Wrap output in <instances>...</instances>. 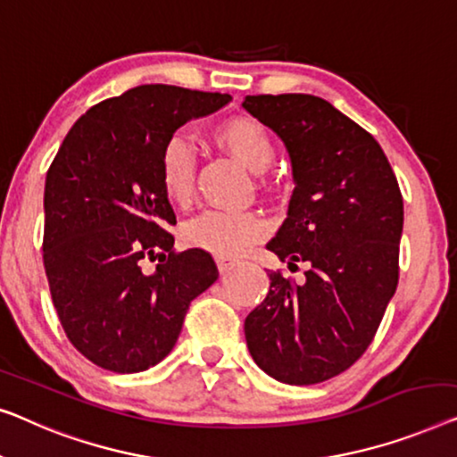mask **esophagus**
Masks as SVG:
<instances>
[{"label": "esophagus", "mask_w": 457, "mask_h": 457, "mask_svg": "<svg viewBox=\"0 0 457 457\" xmlns=\"http://www.w3.org/2000/svg\"><path fill=\"white\" fill-rule=\"evenodd\" d=\"M215 262H217V267H220V271L226 273L231 267L237 265V259H234V256H226V254H215Z\"/></svg>", "instance_id": "34e87169"}]
</instances>
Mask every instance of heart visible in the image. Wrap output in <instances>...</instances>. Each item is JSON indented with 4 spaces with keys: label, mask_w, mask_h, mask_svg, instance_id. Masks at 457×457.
I'll return each instance as SVG.
<instances>
[{
    "label": "heart",
    "mask_w": 457,
    "mask_h": 457,
    "mask_svg": "<svg viewBox=\"0 0 457 457\" xmlns=\"http://www.w3.org/2000/svg\"><path fill=\"white\" fill-rule=\"evenodd\" d=\"M215 143L248 171L265 173L275 162V145L267 128L253 118H229L215 126ZM159 179L167 201L188 207L195 196L196 159L182 137L167 140L159 162ZM267 223L254 211H207L188 221L182 237L188 246L213 254H240L265 236Z\"/></svg>",
    "instance_id": "heart-1"
}]
</instances>
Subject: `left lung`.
<instances>
[{"label":"left lung","mask_w":457,"mask_h":457,"mask_svg":"<svg viewBox=\"0 0 457 457\" xmlns=\"http://www.w3.org/2000/svg\"><path fill=\"white\" fill-rule=\"evenodd\" d=\"M242 107L278 134L292 163L287 217L267 250L306 281L269 273L244 320L250 356L269 377L314 385L364 354L397 287L403 201L375 138L314 95H250Z\"/></svg>","instance_id":"1"}]
</instances>
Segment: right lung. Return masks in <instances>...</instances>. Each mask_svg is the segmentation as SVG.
<instances>
[{
	"label": "right lung",
	"mask_w": 457,
	"mask_h": 457,
	"mask_svg": "<svg viewBox=\"0 0 457 457\" xmlns=\"http://www.w3.org/2000/svg\"><path fill=\"white\" fill-rule=\"evenodd\" d=\"M229 95L143 85L88 109L45 179L43 262L76 350L101 369L140 372L170 354L190 302L220 278L201 248L173 253L176 215L159 179L163 146ZM160 259L145 274L142 259Z\"/></svg>",
	"instance_id": "right-lung-1"
}]
</instances>
